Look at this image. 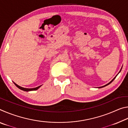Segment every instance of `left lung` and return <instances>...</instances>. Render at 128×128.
<instances>
[{
    "label": "left lung",
    "mask_w": 128,
    "mask_h": 128,
    "mask_svg": "<svg viewBox=\"0 0 128 128\" xmlns=\"http://www.w3.org/2000/svg\"><path fill=\"white\" fill-rule=\"evenodd\" d=\"M121 69H122V68H121ZM121 69H120V72H118V73H120V71H121ZM118 74H117V75H116V77H114V79H113V80H112V81H111V82H109V83H108V84H106V85H104V86H101V87H99V88H103V87H105V86H107V85H109V84H111V82H112V81H114V79H115V78H116V76H118Z\"/></svg>",
    "instance_id": "obj_1"
}]
</instances>
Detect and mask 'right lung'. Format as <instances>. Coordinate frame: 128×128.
I'll list each match as a JSON object with an SVG mask.
<instances>
[{"label":"right lung","instance_id":"obj_1","mask_svg":"<svg viewBox=\"0 0 128 128\" xmlns=\"http://www.w3.org/2000/svg\"><path fill=\"white\" fill-rule=\"evenodd\" d=\"M14 85H16L17 88H20V90H23V91H25V92H29V91H34V90H38L39 88H40L41 86L42 85H40V86H38V87H36V88H22V87H21V86H18V85H17L16 84H15L14 82Z\"/></svg>","mask_w":128,"mask_h":128}]
</instances>
